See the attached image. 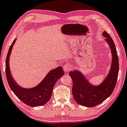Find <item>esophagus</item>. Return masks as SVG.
Wrapping results in <instances>:
<instances>
[{"label": "esophagus", "mask_w": 127, "mask_h": 127, "mask_svg": "<svg viewBox=\"0 0 127 127\" xmlns=\"http://www.w3.org/2000/svg\"><path fill=\"white\" fill-rule=\"evenodd\" d=\"M72 67L70 64H65L63 66V70L65 73H68L69 71L71 70Z\"/></svg>", "instance_id": "obj_1"}]
</instances>
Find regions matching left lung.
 I'll list each match as a JSON object with an SVG mask.
<instances>
[{"label":"left lung","mask_w":127,"mask_h":127,"mask_svg":"<svg viewBox=\"0 0 127 127\" xmlns=\"http://www.w3.org/2000/svg\"><path fill=\"white\" fill-rule=\"evenodd\" d=\"M102 36L109 47L112 55L111 64L106 77L99 85H93L85 77L82 72L74 70L69 73L73 80L72 93L74 99L80 105L93 107L101 104L110 97L114 89L119 71V62L114 41L109 34L104 31Z\"/></svg>","instance_id":"obj_1"}]
</instances>
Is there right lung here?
<instances>
[{
	"mask_svg": "<svg viewBox=\"0 0 127 127\" xmlns=\"http://www.w3.org/2000/svg\"><path fill=\"white\" fill-rule=\"evenodd\" d=\"M16 38L11 44L6 59V74L8 84L14 94L23 102L30 107L44 105L50 99L53 90L56 83L64 75L62 67L51 70L39 84L32 88H23L16 83L11 75L9 68V59L13 45Z\"/></svg>",
	"mask_w": 127,
	"mask_h": 127,
	"instance_id": "right-lung-1",
	"label": "right lung"
}]
</instances>
